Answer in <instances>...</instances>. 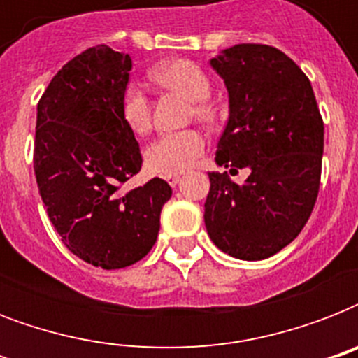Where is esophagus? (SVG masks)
Wrapping results in <instances>:
<instances>
[{
    "instance_id": "34e87169",
    "label": "esophagus",
    "mask_w": 358,
    "mask_h": 358,
    "mask_svg": "<svg viewBox=\"0 0 358 358\" xmlns=\"http://www.w3.org/2000/svg\"><path fill=\"white\" fill-rule=\"evenodd\" d=\"M180 180H182V176H180V174H167V176H165V182H167V184L171 185V187H174V185H178Z\"/></svg>"
}]
</instances>
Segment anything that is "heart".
Instances as JSON below:
<instances>
[{"mask_svg": "<svg viewBox=\"0 0 358 358\" xmlns=\"http://www.w3.org/2000/svg\"><path fill=\"white\" fill-rule=\"evenodd\" d=\"M154 80L167 89L180 92L191 102H195L193 111L199 119L212 117L213 109L206 102L212 94V81L199 64L178 59L157 66L154 72ZM120 115L134 134H146L152 126L150 102L143 87L137 83H128L124 87L120 96ZM206 148V139L196 129H184V131H171L159 135L145 150L146 167L157 174H180L195 165Z\"/></svg>", "mask_w": 358, "mask_h": 358, "instance_id": "1", "label": "heart"}]
</instances>
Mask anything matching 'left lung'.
<instances>
[{
	"label": "left lung",
	"instance_id": "1",
	"mask_svg": "<svg viewBox=\"0 0 358 358\" xmlns=\"http://www.w3.org/2000/svg\"><path fill=\"white\" fill-rule=\"evenodd\" d=\"M224 80L230 115L215 162L249 169L245 184L210 173L208 236L239 260H264L292 243L316 204L323 119L310 80L267 44H236L210 61Z\"/></svg>",
	"mask_w": 358,
	"mask_h": 358
}]
</instances>
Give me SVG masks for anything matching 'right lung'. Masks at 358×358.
Masks as SVG:
<instances>
[{
  "mask_svg": "<svg viewBox=\"0 0 358 358\" xmlns=\"http://www.w3.org/2000/svg\"><path fill=\"white\" fill-rule=\"evenodd\" d=\"M129 70L128 53L89 48L53 76L36 106L33 163L48 217L70 252L102 269L148 255L173 195L162 178L122 191L143 163L120 115Z\"/></svg>",
  "mask_w": 358,
  "mask_h": 358,
  "instance_id": "obj_1",
  "label": "right lung"
}]
</instances>
